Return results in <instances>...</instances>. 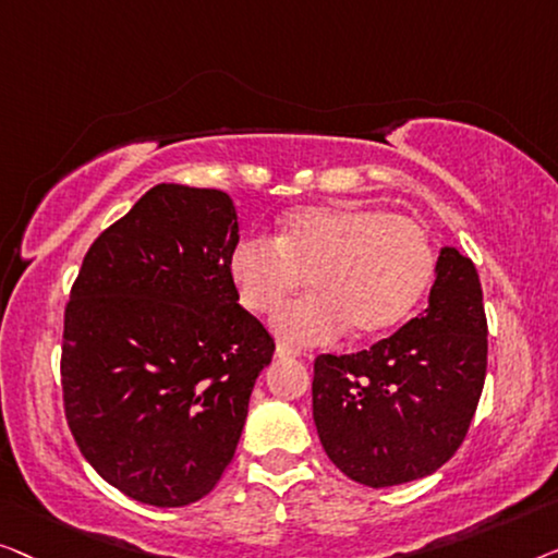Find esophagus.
Listing matches in <instances>:
<instances>
[{
  "instance_id": "obj_1",
  "label": "esophagus",
  "mask_w": 558,
  "mask_h": 558,
  "mask_svg": "<svg viewBox=\"0 0 558 558\" xmlns=\"http://www.w3.org/2000/svg\"><path fill=\"white\" fill-rule=\"evenodd\" d=\"M301 356H305V351L295 349V347H288V343H278L276 359H301Z\"/></svg>"
}]
</instances>
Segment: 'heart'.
<instances>
[{"instance_id": "obj_1", "label": "heart", "mask_w": 558, "mask_h": 558, "mask_svg": "<svg viewBox=\"0 0 558 558\" xmlns=\"http://www.w3.org/2000/svg\"><path fill=\"white\" fill-rule=\"evenodd\" d=\"M435 272V245L417 219L356 202L308 204L282 217L278 238L240 240L230 278L253 313L278 311L305 278L313 295L272 318L293 343H328L341 333L374 339L410 316Z\"/></svg>"}]
</instances>
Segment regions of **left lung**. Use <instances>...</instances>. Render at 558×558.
I'll return each mask as SVG.
<instances>
[{
    "instance_id": "1",
    "label": "left lung",
    "mask_w": 558,
    "mask_h": 558,
    "mask_svg": "<svg viewBox=\"0 0 558 558\" xmlns=\"http://www.w3.org/2000/svg\"><path fill=\"white\" fill-rule=\"evenodd\" d=\"M488 366L483 288L439 250L427 308L359 354L313 364V422L336 468L368 488L433 475L468 435Z\"/></svg>"
}]
</instances>
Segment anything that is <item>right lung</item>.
I'll list each match as a JSON object with an SVG mask.
<instances>
[{
    "label": "right lung",
    "instance_id": "add662e5",
    "mask_svg": "<svg viewBox=\"0 0 558 558\" xmlns=\"http://www.w3.org/2000/svg\"><path fill=\"white\" fill-rule=\"evenodd\" d=\"M238 242L225 192L156 184L93 242L70 290L60 361L70 433L138 504L179 508L215 488L276 351L238 303Z\"/></svg>",
    "mask_w": 558,
    "mask_h": 558
}]
</instances>
